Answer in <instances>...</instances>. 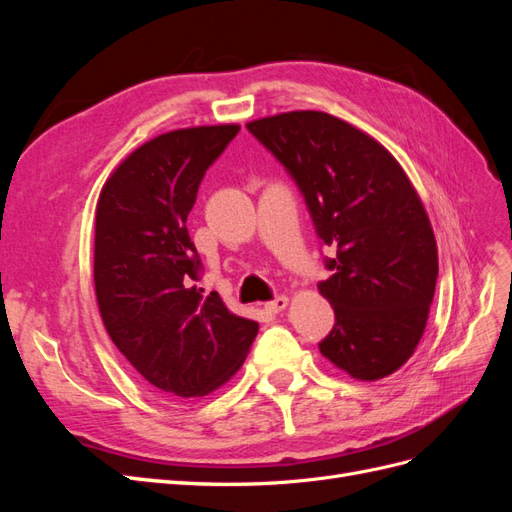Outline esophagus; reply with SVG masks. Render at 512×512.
I'll list each match as a JSON object with an SVG mask.
<instances>
[{"instance_id": "obj_1", "label": "esophagus", "mask_w": 512, "mask_h": 512, "mask_svg": "<svg viewBox=\"0 0 512 512\" xmlns=\"http://www.w3.org/2000/svg\"><path fill=\"white\" fill-rule=\"evenodd\" d=\"M265 307L269 309L271 314H280V312H284V309L288 307V297H284V294H282V297H275V299L269 301Z\"/></svg>"}]
</instances>
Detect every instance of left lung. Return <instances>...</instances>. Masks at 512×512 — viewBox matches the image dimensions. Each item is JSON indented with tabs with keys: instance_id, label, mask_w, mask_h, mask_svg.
Returning a JSON list of instances; mask_svg holds the SVG:
<instances>
[{
	"instance_id": "left-lung-1",
	"label": "left lung",
	"mask_w": 512,
	"mask_h": 512,
	"mask_svg": "<svg viewBox=\"0 0 512 512\" xmlns=\"http://www.w3.org/2000/svg\"><path fill=\"white\" fill-rule=\"evenodd\" d=\"M297 181L333 271L318 290L335 309L322 356L356 380L391 376L421 342L438 247L404 168L376 138L320 111L247 123Z\"/></svg>"
}]
</instances>
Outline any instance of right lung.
Instances as JSON below:
<instances>
[{
    "instance_id": "right-lung-1",
    "label": "right lung",
    "mask_w": 512,
    "mask_h": 512,
    "mask_svg": "<svg viewBox=\"0 0 512 512\" xmlns=\"http://www.w3.org/2000/svg\"><path fill=\"white\" fill-rule=\"evenodd\" d=\"M237 123L183 128L134 149L96 207L94 284L113 344L153 389L203 397L237 374L258 322L203 294L188 215Z\"/></svg>"
}]
</instances>
